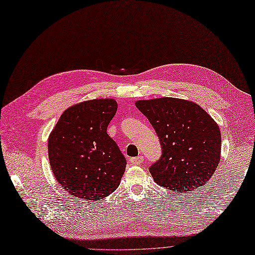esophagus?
I'll list each match as a JSON object with an SVG mask.
<instances>
[{
	"mask_svg": "<svg viewBox=\"0 0 255 255\" xmlns=\"http://www.w3.org/2000/svg\"><path fill=\"white\" fill-rule=\"evenodd\" d=\"M143 161H144V157H142V155H138V157H136V158L130 159L131 164H133V165H141Z\"/></svg>",
	"mask_w": 255,
	"mask_h": 255,
	"instance_id": "1",
	"label": "esophagus"
}]
</instances>
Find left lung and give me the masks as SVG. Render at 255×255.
<instances>
[{
  "instance_id": "obj_1",
  "label": "left lung",
  "mask_w": 255,
  "mask_h": 255,
  "mask_svg": "<svg viewBox=\"0 0 255 255\" xmlns=\"http://www.w3.org/2000/svg\"><path fill=\"white\" fill-rule=\"evenodd\" d=\"M148 119L162 146L161 159L150 166L155 183L176 193H188L207 183L221 152L217 123L194 102L161 97L135 102Z\"/></svg>"
}]
</instances>
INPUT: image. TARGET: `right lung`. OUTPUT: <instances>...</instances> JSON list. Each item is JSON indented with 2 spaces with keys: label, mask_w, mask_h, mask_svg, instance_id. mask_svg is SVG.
Listing matches in <instances>:
<instances>
[{
  "label": "right lung",
  "mask_w": 255,
  "mask_h": 255,
  "mask_svg": "<svg viewBox=\"0 0 255 255\" xmlns=\"http://www.w3.org/2000/svg\"><path fill=\"white\" fill-rule=\"evenodd\" d=\"M118 110L113 98L81 102L65 110L48 136L53 174L81 200H100L120 185L126 159L107 133Z\"/></svg>",
  "instance_id": "obj_1"
}]
</instances>
